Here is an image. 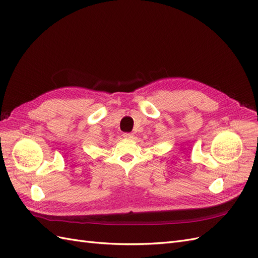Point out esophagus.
Segmentation results:
<instances>
[{"instance_id": "34e87169", "label": "esophagus", "mask_w": 258, "mask_h": 258, "mask_svg": "<svg viewBox=\"0 0 258 258\" xmlns=\"http://www.w3.org/2000/svg\"><path fill=\"white\" fill-rule=\"evenodd\" d=\"M122 137H123L124 139H131V138L134 137V136H132L131 134H123V135H122Z\"/></svg>"}]
</instances>
